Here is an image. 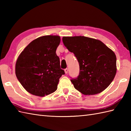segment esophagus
Listing matches in <instances>:
<instances>
[{
    "mask_svg": "<svg viewBox=\"0 0 131 131\" xmlns=\"http://www.w3.org/2000/svg\"><path fill=\"white\" fill-rule=\"evenodd\" d=\"M65 74H67L68 73V68H66V69H65Z\"/></svg>",
    "mask_w": 131,
    "mask_h": 131,
    "instance_id": "34e87169",
    "label": "esophagus"
}]
</instances>
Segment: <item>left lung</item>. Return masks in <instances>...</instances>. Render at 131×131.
<instances>
[{
    "label": "left lung",
    "instance_id": "8db88e82",
    "mask_svg": "<svg viewBox=\"0 0 131 131\" xmlns=\"http://www.w3.org/2000/svg\"><path fill=\"white\" fill-rule=\"evenodd\" d=\"M64 45L74 53L79 75L71 80L74 88L85 95L98 94L112 82L116 73V57L101 41L84 36L63 37Z\"/></svg>",
    "mask_w": 131,
    "mask_h": 131
}]
</instances>
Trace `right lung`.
I'll use <instances>...</instances> for the list:
<instances>
[{
	"label": "right lung",
	"instance_id": "1",
	"mask_svg": "<svg viewBox=\"0 0 131 131\" xmlns=\"http://www.w3.org/2000/svg\"><path fill=\"white\" fill-rule=\"evenodd\" d=\"M60 40L58 35L39 37L27 46L17 60L16 77L33 95L43 97L54 92L60 77L65 74L56 53Z\"/></svg>",
	"mask_w": 131,
	"mask_h": 131
}]
</instances>
